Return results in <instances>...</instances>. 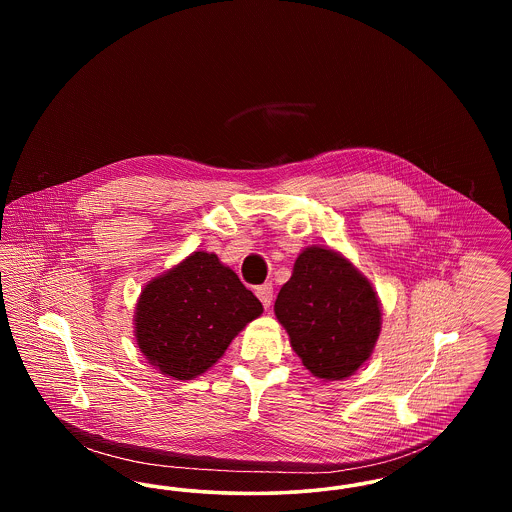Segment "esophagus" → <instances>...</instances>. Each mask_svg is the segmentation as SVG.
<instances>
[{
  "mask_svg": "<svg viewBox=\"0 0 512 512\" xmlns=\"http://www.w3.org/2000/svg\"><path fill=\"white\" fill-rule=\"evenodd\" d=\"M255 293H257V297H259V301L263 303V307L268 309L270 305H272V284H263V286H259V288H255Z\"/></svg>",
  "mask_w": 512,
  "mask_h": 512,
  "instance_id": "esophagus-1",
  "label": "esophagus"
}]
</instances>
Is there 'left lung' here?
<instances>
[{
    "label": "left lung",
    "instance_id": "8db88e82",
    "mask_svg": "<svg viewBox=\"0 0 512 512\" xmlns=\"http://www.w3.org/2000/svg\"><path fill=\"white\" fill-rule=\"evenodd\" d=\"M293 351L315 376L341 380L370 357L380 303L370 282L340 253L307 247L274 303Z\"/></svg>",
    "mask_w": 512,
    "mask_h": 512
}]
</instances>
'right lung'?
I'll return each instance as SVG.
<instances>
[{
  "instance_id": "right-lung-1",
  "label": "right lung",
  "mask_w": 512,
  "mask_h": 512,
  "mask_svg": "<svg viewBox=\"0 0 512 512\" xmlns=\"http://www.w3.org/2000/svg\"><path fill=\"white\" fill-rule=\"evenodd\" d=\"M263 313L261 301L215 253L195 251L149 282L136 307V340L147 361L176 380H192L215 365Z\"/></svg>"
}]
</instances>
